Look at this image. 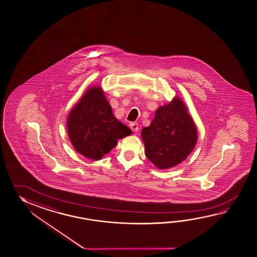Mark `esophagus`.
<instances>
[{"mask_svg":"<svg viewBox=\"0 0 257 257\" xmlns=\"http://www.w3.org/2000/svg\"><path fill=\"white\" fill-rule=\"evenodd\" d=\"M130 126H131V131H134V132H138L139 130H140L138 123H131Z\"/></svg>","mask_w":257,"mask_h":257,"instance_id":"1","label":"esophagus"}]
</instances>
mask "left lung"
Returning a JSON list of instances; mask_svg holds the SVG:
<instances>
[{"label": "left lung", "instance_id": "1", "mask_svg": "<svg viewBox=\"0 0 257 257\" xmlns=\"http://www.w3.org/2000/svg\"><path fill=\"white\" fill-rule=\"evenodd\" d=\"M142 137L145 155L159 169L180 164L191 153L197 141V127L186 105L175 97L169 104L159 107Z\"/></svg>", "mask_w": 257, "mask_h": 257}]
</instances>
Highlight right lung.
Returning <instances> with one entry per match:
<instances>
[{"instance_id":"obj_1","label":"right lung","mask_w":257,"mask_h":257,"mask_svg":"<svg viewBox=\"0 0 257 257\" xmlns=\"http://www.w3.org/2000/svg\"><path fill=\"white\" fill-rule=\"evenodd\" d=\"M68 134L77 153L98 161L115 147L117 140L131 135L130 127L117 120L100 88L88 90L71 110Z\"/></svg>"}]
</instances>
